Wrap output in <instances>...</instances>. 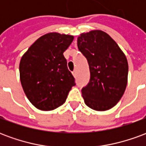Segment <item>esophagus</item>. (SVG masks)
Here are the masks:
<instances>
[{
    "label": "esophagus",
    "instance_id": "1",
    "mask_svg": "<svg viewBox=\"0 0 146 146\" xmlns=\"http://www.w3.org/2000/svg\"><path fill=\"white\" fill-rule=\"evenodd\" d=\"M73 75L74 76H76V70H74V71H73Z\"/></svg>",
    "mask_w": 146,
    "mask_h": 146
}]
</instances>
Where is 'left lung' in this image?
<instances>
[{
  "label": "left lung",
  "mask_w": 146,
  "mask_h": 146,
  "mask_svg": "<svg viewBox=\"0 0 146 146\" xmlns=\"http://www.w3.org/2000/svg\"><path fill=\"white\" fill-rule=\"evenodd\" d=\"M77 46L88 60L91 74L89 83L81 90L85 104L97 111L110 110L120 100L127 87L125 54L102 30L80 34Z\"/></svg>",
  "instance_id": "1"
}]
</instances>
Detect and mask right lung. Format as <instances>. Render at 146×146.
<instances>
[{"label": "right lung", "instance_id": "obj_1", "mask_svg": "<svg viewBox=\"0 0 146 146\" xmlns=\"http://www.w3.org/2000/svg\"><path fill=\"white\" fill-rule=\"evenodd\" d=\"M73 40L70 35L45 34L21 58V84L28 99L39 110L49 111L59 107L76 85L63 55Z\"/></svg>", "mask_w": 146, "mask_h": 146}]
</instances>
